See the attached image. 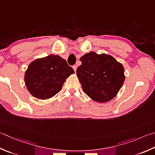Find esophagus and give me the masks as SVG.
Masks as SVG:
<instances>
[{"label":"esophagus","instance_id":"obj_1","mask_svg":"<svg viewBox=\"0 0 155 155\" xmlns=\"http://www.w3.org/2000/svg\"><path fill=\"white\" fill-rule=\"evenodd\" d=\"M72 68H73V70H74V72L77 71V65H74L73 66H72Z\"/></svg>","mask_w":155,"mask_h":155}]
</instances>
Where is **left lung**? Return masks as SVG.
I'll return each instance as SVG.
<instances>
[{
	"mask_svg": "<svg viewBox=\"0 0 155 155\" xmlns=\"http://www.w3.org/2000/svg\"><path fill=\"white\" fill-rule=\"evenodd\" d=\"M77 75L84 93L98 103L110 101L125 81L124 66L109 54L90 51L82 56Z\"/></svg>",
	"mask_w": 155,
	"mask_h": 155,
	"instance_id": "8db88e82",
	"label": "left lung"
}]
</instances>
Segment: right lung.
I'll return each instance as SVG.
<instances>
[{
	"label": "right lung",
	"instance_id": "right-lung-1",
	"mask_svg": "<svg viewBox=\"0 0 155 155\" xmlns=\"http://www.w3.org/2000/svg\"><path fill=\"white\" fill-rule=\"evenodd\" d=\"M74 71L64 59L50 55L33 60L24 76L27 90L35 98L46 100L60 91L64 83Z\"/></svg>",
	"mask_w": 155,
	"mask_h": 155
}]
</instances>
